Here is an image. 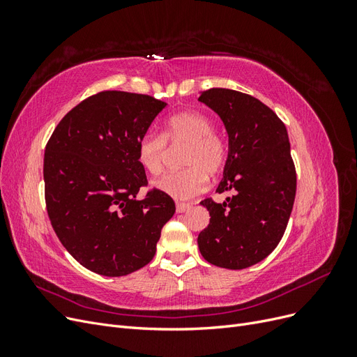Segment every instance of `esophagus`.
Wrapping results in <instances>:
<instances>
[{"label":"esophagus","instance_id":"esophagus-1","mask_svg":"<svg viewBox=\"0 0 357 357\" xmlns=\"http://www.w3.org/2000/svg\"><path fill=\"white\" fill-rule=\"evenodd\" d=\"M190 207H192V205H190V204H186V202H177V204H176L177 213H185V211L190 210Z\"/></svg>","mask_w":357,"mask_h":357}]
</instances>
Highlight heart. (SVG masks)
I'll list each match as a JSON object with an SVG mask.
<instances>
[{
  "label": "heart",
  "mask_w": 357,
  "mask_h": 357,
  "mask_svg": "<svg viewBox=\"0 0 357 357\" xmlns=\"http://www.w3.org/2000/svg\"><path fill=\"white\" fill-rule=\"evenodd\" d=\"M168 146H183L180 162L185 168L153 181V186L176 199H190L208 188V174L215 176L228 160V143L213 131V122L199 112L171 116L164 132H146L137 143V160L149 174L164 169Z\"/></svg>",
  "instance_id": "heart-1"
}]
</instances>
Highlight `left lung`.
<instances>
[{"instance_id":"left-lung-1","label":"left lung","mask_w":357,"mask_h":357,"mask_svg":"<svg viewBox=\"0 0 357 357\" xmlns=\"http://www.w3.org/2000/svg\"><path fill=\"white\" fill-rule=\"evenodd\" d=\"M198 101L218 113L229 137L219 193L201 201L210 223L198 235L205 261L228 269L252 266L271 253L286 231L296 195V171L284 123L252 95L213 88Z\"/></svg>"}]
</instances>
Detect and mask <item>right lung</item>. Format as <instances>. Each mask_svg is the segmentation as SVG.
<instances>
[{
    "label": "right lung",
    "instance_id": "1",
    "mask_svg": "<svg viewBox=\"0 0 357 357\" xmlns=\"http://www.w3.org/2000/svg\"><path fill=\"white\" fill-rule=\"evenodd\" d=\"M167 102L104 91L70 110L45 152V197L53 231L84 268L122 277L156 253L164 225L176 213L167 193L147 186L137 143Z\"/></svg>",
    "mask_w": 357,
    "mask_h": 357
}]
</instances>
